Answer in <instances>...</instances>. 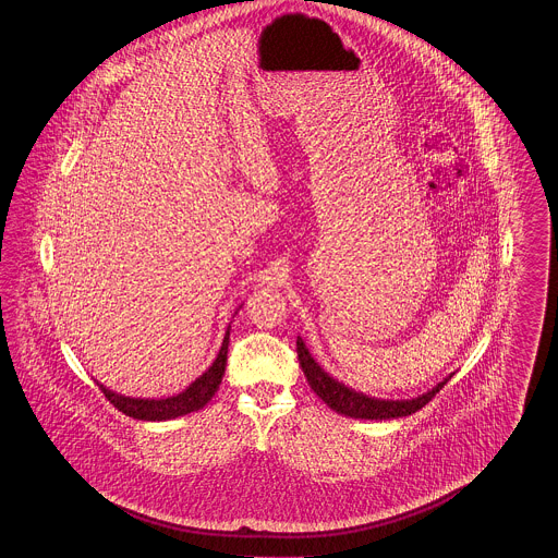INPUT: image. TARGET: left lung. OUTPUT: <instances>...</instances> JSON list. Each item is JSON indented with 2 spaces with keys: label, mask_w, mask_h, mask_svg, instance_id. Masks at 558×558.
Returning a JSON list of instances; mask_svg holds the SVG:
<instances>
[{
  "label": "left lung",
  "mask_w": 558,
  "mask_h": 558,
  "mask_svg": "<svg viewBox=\"0 0 558 558\" xmlns=\"http://www.w3.org/2000/svg\"><path fill=\"white\" fill-rule=\"evenodd\" d=\"M296 353H299V364L305 372V378L310 387L316 391L322 401H326L332 410L339 414H345L351 418H364V421H389V418H399V416H410L425 408L430 399L435 398L444 385L450 380L446 378L439 383L433 391L416 399H401V401H385V399L366 398L362 393H355L353 389H347L339 380L330 378L326 372L319 368L316 360L310 355V351L303 345L301 339H296Z\"/></svg>",
  "instance_id": "obj_1"
}]
</instances>
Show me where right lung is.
Masks as SVG:
<instances>
[{"mask_svg": "<svg viewBox=\"0 0 558 558\" xmlns=\"http://www.w3.org/2000/svg\"><path fill=\"white\" fill-rule=\"evenodd\" d=\"M228 343H230V328L226 330L221 349L213 362L211 368L205 372L203 376H198L186 391H182L180 396L165 399H135L119 396L114 391L107 389L105 385L98 383L100 391L105 393V398L125 416H132L137 421H169V418H178L190 412H196L201 408L207 405V401L215 396V391L219 389L221 376L226 372V362H228Z\"/></svg>", "mask_w": 558, "mask_h": 558, "instance_id": "obj_1", "label": "right lung"}]
</instances>
